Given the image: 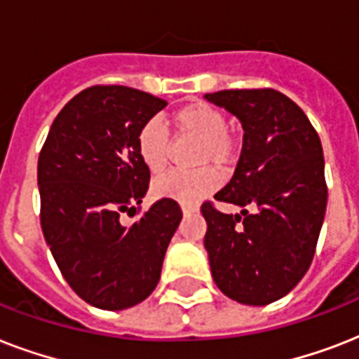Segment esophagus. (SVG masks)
Masks as SVG:
<instances>
[{
  "instance_id": "1",
  "label": "esophagus",
  "mask_w": 359,
  "mask_h": 359,
  "mask_svg": "<svg viewBox=\"0 0 359 359\" xmlns=\"http://www.w3.org/2000/svg\"><path fill=\"white\" fill-rule=\"evenodd\" d=\"M182 212L184 214H191V212H197V205H182Z\"/></svg>"
}]
</instances>
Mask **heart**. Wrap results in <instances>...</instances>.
I'll return each mask as SVG.
<instances>
[{
	"label": "heart",
	"instance_id": "1",
	"mask_svg": "<svg viewBox=\"0 0 359 359\" xmlns=\"http://www.w3.org/2000/svg\"><path fill=\"white\" fill-rule=\"evenodd\" d=\"M171 123L179 135L196 137V165H205L197 171H177L158 179L152 191L158 197H169L180 203H197L212 194L222 184V173L212 168H231L238 156V141L229 130L222 109L207 102H190L173 111ZM135 149L141 162L152 175L165 171L171 158V140L168 128L156 117L145 121L135 135Z\"/></svg>",
	"mask_w": 359,
	"mask_h": 359
}]
</instances>
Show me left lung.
<instances>
[{"label":"left lung","instance_id":"1","mask_svg":"<svg viewBox=\"0 0 359 359\" xmlns=\"http://www.w3.org/2000/svg\"><path fill=\"white\" fill-rule=\"evenodd\" d=\"M205 98L244 128L235 175L214 196L242 212L201 205L212 278L231 300L266 306L294 289L315 257L328 203L320 137L300 106L270 87Z\"/></svg>","mask_w":359,"mask_h":359}]
</instances>
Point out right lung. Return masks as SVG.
I'll list each match as a JSON object with an SVG mask.
<instances>
[{
	"label": "right lung",
	"mask_w": 359,
	"mask_h": 359,
	"mask_svg": "<svg viewBox=\"0 0 359 359\" xmlns=\"http://www.w3.org/2000/svg\"><path fill=\"white\" fill-rule=\"evenodd\" d=\"M165 100L124 86H93L65 104L39 154L41 225L59 270L81 300L119 311L156 289L179 203L156 201L130 227L149 190L135 135Z\"/></svg>",
	"instance_id": "1"
}]
</instances>
